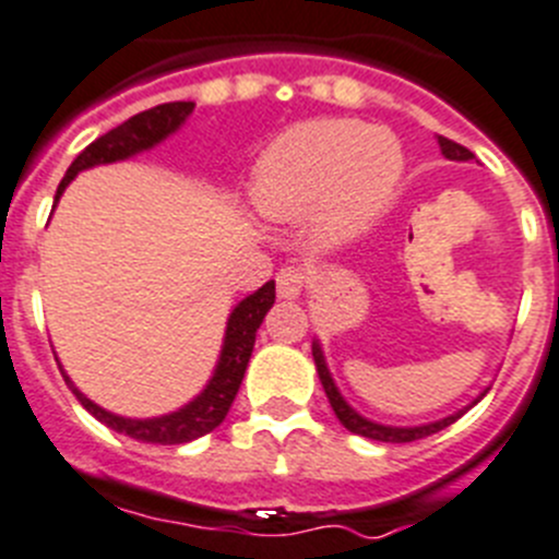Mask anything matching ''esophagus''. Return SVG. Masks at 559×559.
<instances>
[{"label":"esophagus","instance_id":"obj_1","mask_svg":"<svg viewBox=\"0 0 559 559\" xmlns=\"http://www.w3.org/2000/svg\"><path fill=\"white\" fill-rule=\"evenodd\" d=\"M304 270L300 267H284L275 275V284H278V297L281 300H297L300 292H304Z\"/></svg>","mask_w":559,"mask_h":559}]
</instances>
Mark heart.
<instances>
[{
    "instance_id": "obj_1",
    "label": "heart",
    "mask_w": 559,
    "mask_h": 559,
    "mask_svg": "<svg viewBox=\"0 0 559 559\" xmlns=\"http://www.w3.org/2000/svg\"><path fill=\"white\" fill-rule=\"evenodd\" d=\"M403 170V148L391 132L320 118L286 129L262 151L250 201L275 223L314 217L317 237L342 245L378 221Z\"/></svg>"
}]
</instances>
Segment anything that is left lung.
<instances>
[{
    "label": "left lung",
    "mask_w": 559,
    "mask_h": 559,
    "mask_svg": "<svg viewBox=\"0 0 559 559\" xmlns=\"http://www.w3.org/2000/svg\"><path fill=\"white\" fill-rule=\"evenodd\" d=\"M436 140H438V148H441V154H444L447 159H452V162L474 159L472 151L463 148V145L452 143V140L441 138V134H438ZM311 356H314L317 374H320V383H322V389H325V397H328V403H331L336 419L342 421L347 430L356 432V436L372 438V441H383V444H408V441H419V438H427V436H432V432L444 430V427H450L452 421L461 419V416L466 414L468 408H474V405H477L479 400L488 394V385H485V389L479 391L472 403L463 405V408H457L455 414H447V416H441V419H436V421H425V425H383V421L367 419L364 414H358V411L353 408L347 400H344V394L338 391L336 380H333L331 369H328V358H325V350H322L320 338H314V342H311Z\"/></svg>",
    "instance_id": "1"
}]
</instances>
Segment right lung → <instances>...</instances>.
I'll list each match as a JSON object with an SVG mask.
<instances>
[{
	"instance_id": "right-lung-1",
	"label": "right lung",
	"mask_w": 559,
	"mask_h": 559,
	"mask_svg": "<svg viewBox=\"0 0 559 559\" xmlns=\"http://www.w3.org/2000/svg\"><path fill=\"white\" fill-rule=\"evenodd\" d=\"M192 109H195V102L159 104V107L145 109V112L123 121L121 127L109 129L107 134L93 140V143L87 145L74 162H71V168H68L66 176H62L60 187H57L55 206L57 201H60L62 192H66V187L71 185L82 170L132 159V156L143 154V151L156 148L162 140H168L170 134H176L181 127H185L187 118L192 115ZM273 304H275V281H267V284L259 286L253 295L242 297V300L234 306L231 314H228L226 320L221 356H217L215 369H212V374H209L206 385L198 391L190 403L170 411V414L148 416V419L112 414V411L93 403L87 394H82V391L76 389L74 380L68 378L60 361H57V367H60L68 389L74 391V397L82 403V408H85L87 414L96 416V419L102 421V425H107L109 430L123 432V436L134 438V441H143V444H187V441H195V438L212 432L223 419H226L228 408H231L234 397H237L239 383H242L245 378V369H248L250 353H253V344H255V331H259V325L264 322L267 311L273 309Z\"/></svg>"
}]
</instances>
